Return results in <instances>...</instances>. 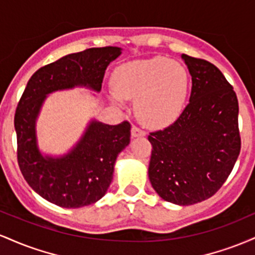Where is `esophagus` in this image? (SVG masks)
I'll return each mask as SVG.
<instances>
[{"label":"esophagus","instance_id":"1","mask_svg":"<svg viewBox=\"0 0 255 255\" xmlns=\"http://www.w3.org/2000/svg\"><path fill=\"white\" fill-rule=\"evenodd\" d=\"M145 134H146V131L142 130L141 128L136 127V126H133V127H131V136H133V137L144 136Z\"/></svg>","mask_w":255,"mask_h":255}]
</instances>
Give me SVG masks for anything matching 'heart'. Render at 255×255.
<instances>
[{"mask_svg": "<svg viewBox=\"0 0 255 255\" xmlns=\"http://www.w3.org/2000/svg\"><path fill=\"white\" fill-rule=\"evenodd\" d=\"M114 99H135L137 116L150 126H165L178 118L188 92V73L181 63L152 57L124 63L113 74Z\"/></svg>", "mask_w": 255, "mask_h": 255, "instance_id": "obj_1", "label": "heart"}]
</instances>
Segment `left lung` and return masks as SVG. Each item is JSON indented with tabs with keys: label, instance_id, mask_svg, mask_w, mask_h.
I'll return each instance as SVG.
<instances>
[{
	"label": "left lung",
	"instance_id": "1",
	"mask_svg": "<svg viewBox=\"0 0 255 255\" xmlns=\"http://www.w3.org/2000/svg\"><path fill=\"white\" fill-rule=\"evenodd\" d=\"M192 75L189 103L176 121L152 131L148 177L160 198L193 205L223 186L241 150L239 102L217 67L182 54Z\"/></svg>",
	"mask_w": 255,
	"mask_h": 255
}]
</instances>
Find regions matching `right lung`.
Returning a JSON list of instances; mask_svg holds the SVG:
<instances>
[{"instance_id": "add662e5", "label": "right lung", "mask_w": 255, "mask_h": 255, "mask_svg": "<svg viewBox=\"0 0 255 255\" xmlns=\"http://www.w3.org/2000/svg\"><path fill=\"white\" fill-rule=\"evenodd\" d=\"M120 55L118 46L91 48L46 64L32 75L17 103L14 127L19 168L31 188L57 206L78 209L103 197L116 158L130 141V124L92 121L71 152L60 158L44 157L37 146L38 114L54 91L86 86L99 92L108 64Z\"/></svg>"}]
</instances>
